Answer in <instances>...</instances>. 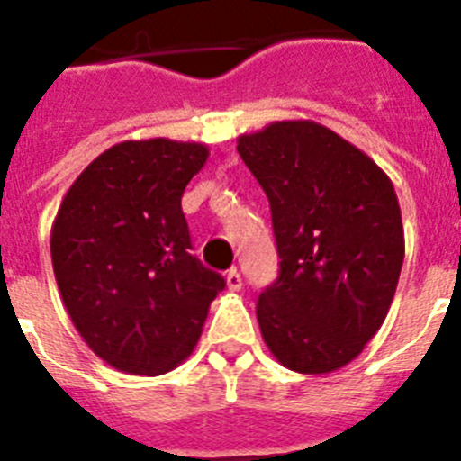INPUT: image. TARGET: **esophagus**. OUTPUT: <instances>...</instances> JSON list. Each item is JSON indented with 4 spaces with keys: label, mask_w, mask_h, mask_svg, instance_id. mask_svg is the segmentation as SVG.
Here are the masks:
<instances>
[{
    "label": "esophagus",
    "mask_w": 461,
    "mask_h": 461,
    "mask_svg": "<svg viewBox=\"0 0 461 461\" xmlns=\"http://www.w3.org/2000/svg\"><path fill=\"white\" fill-rule=\"evenodd\" d=\"M226 286H228V291H240V288H242V276H240V272L235 270H228V275H226Z\"/></svg>",
    "instance_id": "34e87169"
}]
</instances>
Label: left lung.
<instances>
[{"instance_id":"1","label":"left lung","mask_w":461,"mask_h":461,"mask_svg":"<svg viewBox=\"0 0 461 461\" xmlns=\"http://www.w3.org/2000/svg\"><path fill=\"white\" fill-rule=\"evenodd\" d=\"M238 152L270 201L281 258L256 304L260 335L293 372L341 369L376 335L397 291L404 226L393 182L312 120L244 133Z\"/></svg>"}]
</instances>
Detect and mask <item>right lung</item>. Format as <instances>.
<instances>
[{
  "instance_id": "add662e5",
  "label": "right lung",
  "mask_w": 461,
  "mask_h": 461,
  "mask_svg": "<svg viewBox=\"0 0 461 461\" xmlns=\"http://www.w3.org/2000/svg\"><path fill=\"white\" fill-rule=\"evenodd\" d=\"M203 142L124 140L78 175L57 210L50 256L73 325L110 367L158 376L198 344L226 286L191 254L182 194Z\"/></svg>"
}]
</instances>
